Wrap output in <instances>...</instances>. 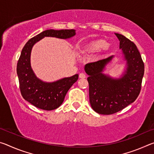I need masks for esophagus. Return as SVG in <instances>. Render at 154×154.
<instances>
[{
	"mask_svg": "<svg viewBox=\"0 0 154 154\" xmlns=\"http://www.w3.org/2000/svg\"><path fill=\"white\" fill-rule=\"evenodd\" d=\"M79 78H81V79H84V78L86 77V76H85V75L84 73H82H82L79 74Z\"/></svg>",
	"mask_w": 154,
	"mask_h": 154,
	"instance_id": "34e87169",
	"label": "esophagus"
}]
</instances>
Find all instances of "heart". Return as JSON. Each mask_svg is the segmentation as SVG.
Returning <instances> with one entry per match:
<instances>
[{
	"instance_id": "heart-1",
	"label": "heart",
	"mask_w": 154,
	"mask_h": 154,
	"mask_svg": "<svg viewBox=\"0 0 154 154\" xmlns=\"http://www.w3.org/2000/svg\"><path fill=\"white\" fill-rule=\"evenodd\" d=\"M109 43L103 39H98L93 41L87 45L85 46L83 49V52L85 54H93L98 52L103 49H108Z\"/></svg>"
}]
</instances>
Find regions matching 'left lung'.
I'll return each mask as SVG.
<instances>
[{
    "mask_svg": "<svg viewBox=\"0 0 154 154\" xmlns=\"http://www.w3.org/2000/svg\"><path fill=\"white\" fill-rule=\"evenodd\" d=\"M119 41L127 62V69L122 77L113 79L102 73L113 56L85 64L89 75L90 103L93 110L103 115H111L122 110L134 102L139 95L144 63L135 44L124 35L115 33Z\"/></svg>",
    "mask_w": 154,
    "mask_h": 154,
    "instance_id": "left-lung-1",
    "label": "left lung"
}]
</instances>
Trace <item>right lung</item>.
I'll list each match as a JSON object with an SVG mask.
<instances>
[{"mask_svg": "<svg viewBox=\"0 0 154 154\" xmlns=\"http://www.w3.org/2000/svg\"><path fill=\"white\" fill-rule=\"evenodd\" d=\"M75 35V30H47L34 36L26 43L21 52L17 64L20 92L26 100L36 107L51 111L59 107L63 103L65 96L71 87L78 79L79 75L52 83H45L35 76L30 66V53L34 44L45 36L59 38H69Z\"/></svg>", "mask_w": 154, "mask_h": 154, "instance_id": "add662e5", "label": "right lung"}]
</instances>
